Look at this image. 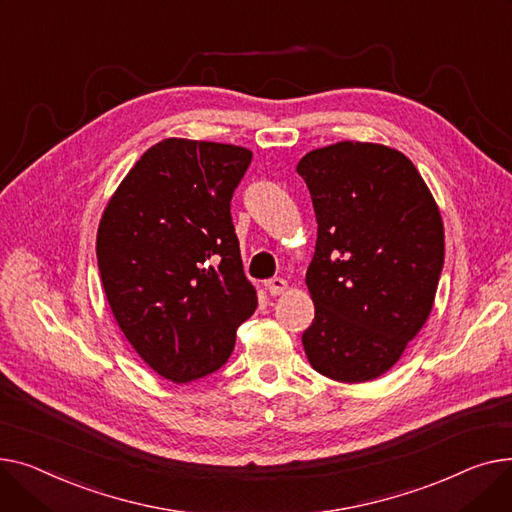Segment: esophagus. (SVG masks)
Segmentation results:
<instances>
[{"mask_svg": "<svg viewBox=\"0 0 512 512\" xmlns=\"http://www.w3.org/2000/svg\"><path fill=\"white\" fill-rule=\"evenodd\" d=\"M266 289H268L270 295H281V293L287 291V281L281 279V277H275V279L266 281Z\"/></svg>", "mask_w": 512, "mask_h": 512, "instance_id": "obj_1", "label": "esophagus"}]
</instances>
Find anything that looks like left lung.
<instances>
[{
  "label": "left lung",
  "instance_id": "8db88e82",
  "mask_svg": "<svg viewBox=\"0 0 512 512\" xmlns=\"http://www.w3.org/2000/svg\"><path fill=\"white\" fill-rule=\"evenodd\" d=\"M318 237L306 285L314 322L302 343L310 366L337 382L393 368L426 324L444 264L438 204L397 148L343 140L297 163Z\"/></svg>",
  "mask_w": 512,
  "mask_h": 512
}]
</instances>
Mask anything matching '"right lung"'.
Here are the masks:
<instances>
[{
  "mask_svg": "<svg viewBox=\"0 0 512 512\" xmlns=\"http://www.w3.org/2000/svg\"><path fill=\"white\" fill-rule=\"evenodd\" d=\"M250 161L244 146L165 138L103 210L97 260L109 308L142 362L169 382L219 370L258 306L229 213Z\"/></svg>",
  "mask_w": 512,
  "mask_h": 512,
  "instance_id": "right-lung-1",
  "label": "right lung"
}]
</instances>
